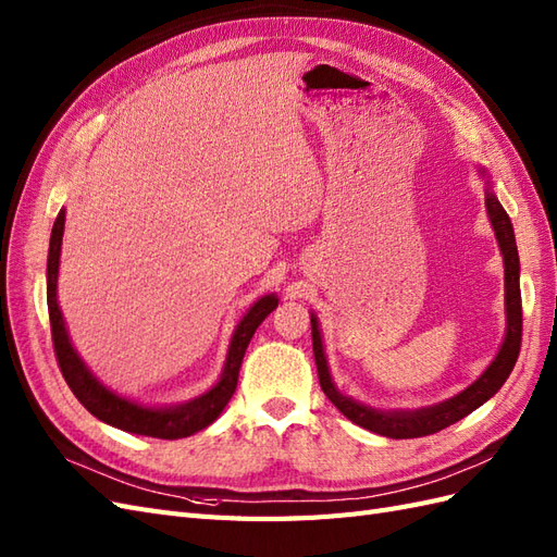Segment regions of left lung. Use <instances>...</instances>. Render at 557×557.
Instances as JSON below:
<instances>
[{
    "instance_id": "obj_1",
    "label": "left lung",
    "mask_w": 557,
    "mask_h": 557,
    "mask_svg": "<svg viewBox=\"0 0 557 557\" xmlns=\"http://www.w3.org/2000/svg\"><path fill=\"white\" fill-rule=\"evenodd\" d=\"M487 214L492 221V228L499 240V249L504 253V275H506V338L502 343L499 355L495 361L490 363L487 371L475 380L471 387H467L462 394L453 396V399L443 401L432 408L412 410V412H385L375 410L369 406H361L352 399L343 396L336 385L331 383L322 336L320 329H317V320L312 317V349H314V363H317V375H320V385L326 394V399L336 406L347 420L355 424L369 429L380 436L387 438H418L436 434L441 429L455 424L457 420L467 418L479 406H483L490 396H495L499 387L506 383V377L511 375L518 355H520V341H522V300H520V261H518V247L513 237L511 219H508L506 210L499 205L497 196L490 194L485 196Z\"/></svg>"
}]
</instances>
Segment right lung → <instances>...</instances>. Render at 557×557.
<instances>
[{
    "label": "right lung",
    "instance_id": "right-lung-1",
    "mask_svg": "<svg viewBox=\"0 0 557 557\" xmlns=\"http://www.w3.org/2000/svg\"><path fill=\"white\" fill-rule=\"evenodd\" d=\"M62 231H65V210H60L51 231L49 268H46V300H49V320H51V336H53L58 367L76 399L82 401V406L88 412H92L98 420L111 426H119L123 432L141 434V436L172 441V438H184V436L196 434L200 429L212 424L219 418V412L226 408L237 387V373H240L245 349L253 336V331H257L265 317L277 308V298L263 296L245 314V320L237 324L228 347L224 373H221L219 383L208 394H202L200 399H194L174 408L137 406L128 399H121V396L109 392L107 387H102L98 380L92 377V373L84 367V361L78 359V355L74 352V347L70 343L65 320H62V312L58 308V298H55Z\"/></svg>",
    "mask_w": 557,
    "mask_h": 557
}]
</instances>
